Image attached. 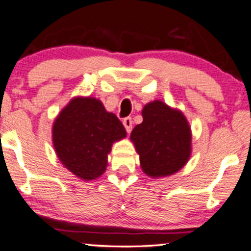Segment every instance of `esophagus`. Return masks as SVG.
<instances>
[{"instance_id": "esophagus-1", "label": "esophagus", "mask_w": 251, "mask_h": 251, "mask_svg": "<svg viewBox=\"0 0 251 251\" xmlns=\"http://www.w3.org/2000/svg\"><path fill=\"white\" fill-rule=\"evenodd\" d=\"M123 124H124V126H125V128H126V131H127V133L132 131V118H131V117H127V118L124 119Z\"/></svg>"}]
</instances>
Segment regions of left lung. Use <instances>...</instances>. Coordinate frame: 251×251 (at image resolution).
I'll return each instance as SVG.
<instances>
[{"label": "left lung", "instance_id": "obj_1", "mask_svg": "<svg viewBox=\"0 0 251 251\" xmlns=\"http://www.w3.org/2000/svg\"><path fill=\"white\" fill-rule=\"evenodd\" d=\"M141 124L131 133L140 156V167L151 178L167 177L188 163L192 151V133L188 119L178 109L153 100L142 109Z\"/></svg>", "mask_w": 251, "mask_h": 251}]
</instances>
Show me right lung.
Here are the masks:
<instances>
[{"instance_id":"1","label":"right lung","mask_w":251,"mask_h":251,"mask_svg":"<svg viewBox=\"0 0 251 251\" xmlns=\"http://www.w3.org/2000/svg\"><path fill=\"white\" fill-rule=\"evenodd\" d=\"M126 135L115 113L107 112L98 98L90 96L72 98L52 126L56 156L63 167L83 180L103 175L112 145Z\"/></svg>"}]
</instances>
